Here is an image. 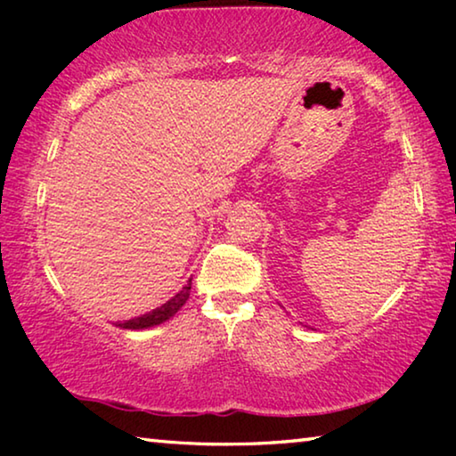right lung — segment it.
<instances>
[{
    "label": "right lung",
    "instance_id": "right-lung-1",
    "mask_svg": "<svg viewBox=\"0 0 456 456\" xmlns=\"http://www.w3.org/2000/svg\"><path fill=\"white\" fill-rule=\"evenodd\" d=\"M189 296H191V280L179 293H175V296L168 299V302H165L163 305L154 307L152 312L138 315V318L126 320V322H117V326L122 330H146V328L159 326V323L171 320L173 315L179 312L184 304H187Z\"/></svg>",
    "mask_w": 456,
    "mask_h": 456
}]
</instances>
